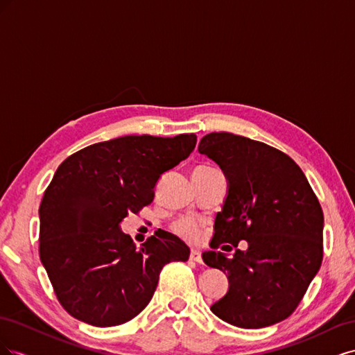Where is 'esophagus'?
I'll return each instance as SVG.
<instances>
[{
    "instance_id": "34e87169",
    "label": "esophagus",
    "mask_w": 355,
    "mask_h": 355,
    "mask_svg": "<svg viewBox=\"0 0 355 355\" xmlns=\"http://www.w3.org/2000/svg\"><path fill=\"white\" fill-rule=\"evenodd\" d=\"M189 259L194 261L197 263H202V259H201V253L198 250H191V254H189Z\"/></svg>"
}]
</instances>
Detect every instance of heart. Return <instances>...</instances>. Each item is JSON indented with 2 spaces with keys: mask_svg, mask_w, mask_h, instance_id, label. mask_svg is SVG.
Listing matches in <instances>:
<instances>
[{
  "mask_svg": "<svg viewBox=\"0 0 355 355\" xmlns=\"http://www.w3.org/2000/svg\"><path fill=\"white\" fill-rule=\"evenodd\" d=\"M175 232L180 235L182 239L189 241V243H196L201 237V231L200 227L191 219H182L175 225Z\"/></svg>",
  "mask_w": 355,
  "mask_h": 355,
  "instance_id": "b5f03b06",
  "label": "heart"
}]
</instances>
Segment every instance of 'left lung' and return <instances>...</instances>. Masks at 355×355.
<instances>
[{"label": "left lung", "mask_w": 355, "mask_h": 355, "mask_svg": "<svg viewBox=\"0 0 355 355\" xmlns=\"http://www.w3.org/2000/svg\"><path fill=\"white\" fill-rule=\"evenodd\" d=\"M198 153L213 159L228 180L210 247L249 244L244 252L235 250L232 259L220 252L202 253L206 265L227 272L230 282L211 313L243 329L280 323L302 300L323 261L324 216L318 198L295 161L266 144L209 133Z\"/></svg>", "instance_id": "left-lung-1"}]
</instances>
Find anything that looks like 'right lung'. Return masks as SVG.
<instances>
[{"mask_svg": "<svg viewBox=\"0 0 355 355\" xmlns=\"http://www.w3.org/2000/svg\"><path fill=\"white\" fill-rule=\"evenodd\" d=\"M197 136H123L90 145L58 167L40 206V257L62 306L111 327L149 304L163 266L189 247L158 230L141 247L120 223L154 200L161 175L194 151Z\"/></svg>", "mask_w": 355, "mask_h": 355, "instance_id": "right-lung-1", "label": "right lung"}]
</instances>
